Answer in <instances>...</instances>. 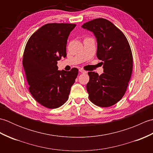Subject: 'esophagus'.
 <instances>
[{
    "instance_id": "obj_1",
    "label": "esophagus",
    "mask_w": 153,
    "mask_h": 153,
    "mask_svg": "<svg viewBox=\"0 0 153 153\" xmlns=\"http://www.w3.org/2000/svg\"><path fill=\"white\" fill-rule=\"evenodd\" d=\"M79 71L80 73H82V74H85L86 73V71H85V70H83V69H79Z\"/></svg>"
}]
</instances>
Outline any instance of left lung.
<instances>
[{
  "mask_svg": "<svg viewBox=\"0 0 153 153\" xmlns=\"http://www.w3.org/2000/svg\"><path fill=\"white\" fill-rule=\"evenodd\" d=\"M83 28L92 31L97 41V56L103 62L104 73L89 71L87 91L89 100L100 107H109L125 95L133 69V56L128 41L112 22L96 18Z\"/></svg>",
  "mask_w": 153,
  "mask_h": 153,
  "instance_id": "8db88e82",
  "label": "left lung"
}]
</instances>
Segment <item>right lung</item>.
<instances>
[{"label": "right lung", "mask_w": 153, "mask_h": 153, "mask_svg": "<svg viewBox=\"0 0 153 153\" xmlns=\"http://www.w3.org/2000/svg\"><path fill=\"white\" fill-rule=\"evenodd\" d=\"M74 24H45L31 35L25 45L23 66L29 91L37 102L46 108H57L69 97L78 70H58V61L66 56L68 37Z\"/></svg>", "instance_id": "add662e5"}]
</instances>
